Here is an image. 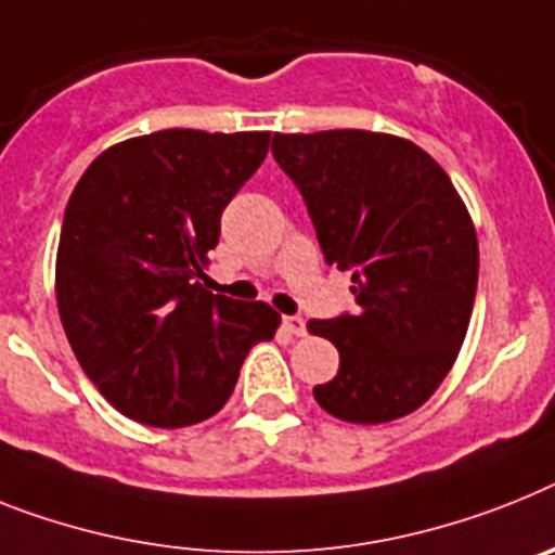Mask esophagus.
<instances>
[{"mask_svg": "<svg viewBox=\"0 0 555 555\" xmlns=\"http://www.w3.org/2000/svg\"><path fill=\"white\" fill-rule=\"evenodd\" d=\"M285 330L291 335H305L307 333V321L301 315H285Z\"/></svg>", "mask_w": 555, "mask_h": 555, "instance_id": "34e87169", "label": "esophagus"}]
</instances>
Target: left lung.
<instances>
[{
    "instance_id": "obj_1",
    "label": "left lung",
    "mask_w": 555,
    "mask_h": 555,
    "mask_svg": "<svg viewBox=\"0 0 555 555\" xmlns=\"http://www.w3.org/2000/svg\"><path fill=\"white\" fill-rule=\"evenodd\" d=\"M327 264L352 270L356 315L310 321L338 347V375L313 389L338 421H398L449 375L477 296L472 214L440 163L406 138L366 129L273 134Z\"/></svg>"
}]
</instances>
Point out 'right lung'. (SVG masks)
<instances>
[{
    "label": "right lung",
    "instance_id": "1",
    "mask_svg": "<svg viewBox=\"0 0 555 555\" xmlns=\"http://www.w3.org/2000/svg\"><path fill=\"white\" fill-rule=\"evenodd\" d=\"M268 143L270 132L141 134L101 152L69 194L59 315L87 378L132 421H208L234 392L248 349L282 324L264 301L199 285L222 211Z\"/></svg>",
    "mask_w": 555,
    "mask_h": 555
}]
</instances>
